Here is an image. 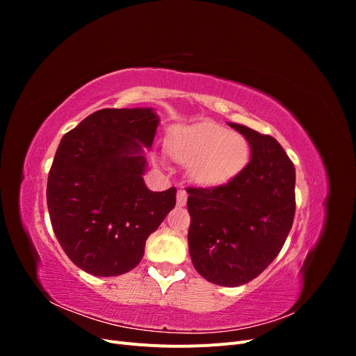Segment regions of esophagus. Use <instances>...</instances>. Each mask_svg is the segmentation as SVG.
Returning <instances> with one entry per match:
<instances>
[{"instance_id":"34e87169","label":"esophagus","mask_w":356,"mask_h":356,"mask_svg":"<svg viewBox=\"0 0 356 356\" xmlns=\"http://www.w3.org/2000/svg\"><path fill=\"white\" fill-rule=\"evenodd\" d=\"M187 191L186 190H178L177 193V204L178 207H186L187 203Z\"/></svg>"}]
</instances>
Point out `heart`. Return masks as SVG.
Masks as SVG:
<instances>
[{
  "label": "heart",
  "instance_id": "obj_1",
  "mask_svg": "<svg viewBox=\"0 0 356 356\" xmlns=\"http://www.w3.org/2000/svg\"><path fill=\"white\" fill-rule=\"evenodd\" d=\"M169 149L179 163L193 166V178L207 186L230 181L250 157V145L242 135L209 122L175 127Z\"/></svg>",
  "mask_w": 356,
  "mask_h": 356
}]
</instances>
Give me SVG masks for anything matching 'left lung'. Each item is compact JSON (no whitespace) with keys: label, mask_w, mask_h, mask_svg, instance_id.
Listing matches in <instances>:
<instances>
[{"label":"left lung","mask_w":356,"mask_h":356,"mask_svg":"<svg viewBox=\"0 0 356 356\" xmlns=\"http://www.w3.org/2000/svg\"><path fill=\"white\" fill-rule=\"evenodd\" d=\"M251 147V160L217 187H188V250L207 281L239 286L281 252L296 213V168L270 135L229 123Z\"/></svg>","instance_id":"left-lung-1"}]
</instances>
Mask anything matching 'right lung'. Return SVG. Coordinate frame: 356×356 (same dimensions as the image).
I'll return each mask as SVG.
<instances>
[{
    "label": "right lung",
    "mask_w": 356,
    "mask_h": 356,
    "mask_svg": "<svg viewBox=\"0 0 356 356\" xmlns=\"http://www.w3.org/2000/svg\"><path fill=\"white\" fill-rule=\"evenodd\" d=\"M152 108H104L63 135L47 179V208L70 260L95 276H118L143 260L145 241L177 202V188L145 187L143 147Z\"/></svg>",
    "instance_id": "right-lung-1"
}]
</instances>
